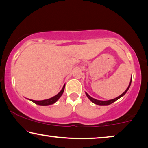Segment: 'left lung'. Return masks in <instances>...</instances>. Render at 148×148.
I'll return each instance as SVG.
<instances>
[{
  "instance_id": "1",
  "label": "left lung",
  "mask_w": 148,
  "mask_h": 148,
  "mask_svg": "<svg viewBox=\"0 0 148 148\" xmlns=\"http://www.w3.org/2000/svg\"><path fill=\"white\" fill-rule=\"evenodd\" d=\"M131 82H132V78H131V79H130V84H129V86L127 88V89H126V91L124 92L123 93H122V94L121 95H119V97H117L116 98H114V99H111V100H108V101H100V100H97V99H94V98L91 97V96L89 95L88 93H86V94L87 95V97H88L89 98V99H90L91 102L93 103H95L96 105H110L112 103H114V101H116V100H118L119 98H121V97H123V95H125V93L127 92V91L128 90L129 88H130V84H131Z\"/></svg>"
}]
</instances>
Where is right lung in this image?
Returning a JSON list of instances; mask_svg holds the SVG:
<instances>
[{
  "instance_id": "add662e5",
  "label": "right lung",
  "mask_w": 148,
  "mask_h": 148,
  "mask_svg": "<svg viewBox=\"0 0 148 148\" xmlns=\"http://www.w3.org/2000/svg\"><path fill=\"white\" fill-rule=\"evenodd\" d=\"M64 88H65V84L64 85V86H63L61 91H60L57 95H56L55 96H54V97L51 98H49V99L42 100V101H36V100H32V99H29V100L32 101V102H34V103H36L37 105H43V106H45V105H49L54 104L55 102L57 101V100L59 99L60 97H61L63 92H64Z\"/></svg>"
}]
</instances>
